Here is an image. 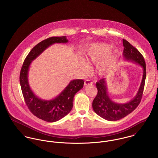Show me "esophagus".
Here are the masks:
<instances>
[{
  "mask_svg": "<svg viewBox=\"0 0 158 158\" xmlns=\"http://www.w3.org/2000/svg\"><path fill=\"white\" fill-rule=\"evenodd\" d=\"M93 83L92 82V81L90 80H86L85 81V85H92Z\"/></svg>",
  "mask_w": 158,
  "mask_h": 158,
  "instance_id": "34e87169",
  "label": "esophagus"
}]
</instances>
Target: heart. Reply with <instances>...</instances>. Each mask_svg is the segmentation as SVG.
<instances>
[{
    "label": "heart",
    "mask_w": 158,
    "mask_h": 158,
    "mask_svg": "<svg viewBox=\"0 0 158 158\" xmlns=\"http://www.w3.org/2000/svg\"><path fill=\"white\" fill-rule=\"evenodd\" d=\"M113 45L105 43H94L87 48L86 60L93 64L99 63L96 68L98 74L105 75L111 68L117 53V50L111 51ZM81 66L85 72L89 71V65L85 60L81 59Z\"/></svg>",
    "instance_id": "b5f03b06"
}]
</instances>
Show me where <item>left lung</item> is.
<instances>
[{"label":"left lung","mask_w":158,"mask_h":158,"mask_svg":"<svg viewBox=\"0 0 158 158\" xmlns=\"http://www.w3.org/2000/svg\"><path fill=\"white\" fill-rule=\"evenodd\" d=\"M124 47L123 56L126 61L140 65L143 69L142 79L136 95L130 102L118 103L113 101L108 94L105 78L96 83L97 94L92 102V108L97 115L109 121L118 120L133 112L140 102L146 78V66L143 56L129 42L123 39Z\"/></svg>","instance_id":"left-lung-1"}]
</instances>
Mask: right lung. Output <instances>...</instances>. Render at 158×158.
<instances>
[{
	"label": "right lung",
	"mask_w": 158,
	"mask_h": 158,
	"mask_svg": "<svg viewBox=\"0 0 158 158\" xmlns=\"http://www.w3.org/2000/svg\"><path fill=\"white\" fill-rule=\"evenodd\" d=\"M66 36L51 37L40 42L30 52L24 60L20 73V85L27 106L38 118L48 122H56L70 112L73 107V97L83 88L84 81L77 79L70 81L58 95L51 100H43L36 96L30 88L28 75L31 62L46 48L55 43H68Z\"/></svg>",
	"instance_id": "add662e5"
}]
</instances>
